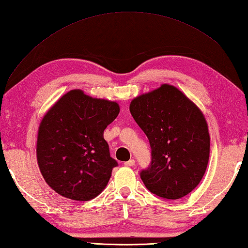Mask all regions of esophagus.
I'll list each match as a JSON object with an SVG mask.
<instances>
[{
    "label": "esophagus",
    "instance_id": "34e87169",
    "mask_svg": "<svg viewBox=\"0 0 248 248\" xmlns=\"http://www.w3.org/2000/svg\"><path fill=\"white\" fill-rule=\"evenodd\" d=\"M135 165V161L133 160V159H131V160H129V161H127V162H124V166H134Z\"/></svg>",
    "mask_w": 248,
    "mask_h": 248
}]
</instances>
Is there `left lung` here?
I'll return each mask as SVG.
<instances>
[{
    "instance_id": "left-lung-1",
    "label": "left lung",
    "mask_w": 248,
    "mask_h": 248,
    "mask_svg": "<svg viewBox=\"0 0 248 248\" xmlns=\"http://www.w3.org/2000/svg\"><path fill=\"white\" fill-rule=\"evenodd\" d=\"M130 112L151 147V163L140 171L156 196L179 199L196 187L207 170L210 135L203 114L186 94L163 84L131 101Z\"/></svg>"
}]
</instances>
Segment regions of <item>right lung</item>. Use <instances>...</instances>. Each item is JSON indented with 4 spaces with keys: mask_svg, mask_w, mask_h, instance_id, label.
Returning <instances> with one entry per match:
<instances>
[{
    "mask_svg": "<svg viewBox=\"0 0 248 248\" xmlns=\"http://www.w3.org/2000/svg\"><path fill=\"white\" fill-rule=\"evenodd\" d=\"M118 114V103L73 89L44 116L37 138V162L46 182L57 194L86 202L105 188L118 163L109 155L103 132Z\"/></svg>",
    "mask_w": 248,
    "mask_h": 248,
    "instance_id": "1",
    "label": "right lung"
}]
</instances>
